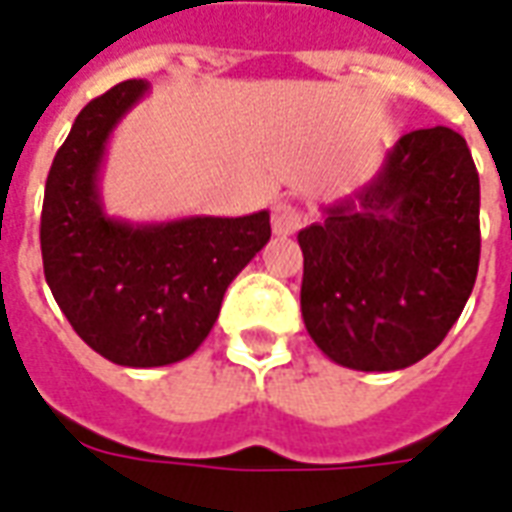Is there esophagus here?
Returning <instances> with one entry per match:
<instances>
[{
	"instance_id": "1",
	"label": "esophagus",
	"mask_w": 512,
	"mask_h": 512,
	"mask_svg": "<svg viewBox=\"0 0 512 512\" xmlns=\"http://www.w3.org/2000/svg\"><path fill=\"white\" fill-rule=\"evenodd\" d=\"M303 226V212L292 204H278L273 209V231L278 237H289Z\"/></svg>"
}]
</instances>
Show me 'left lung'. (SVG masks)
<instances>
[{
    "instance_id": "obj_1",
    "label": "left lung",
    "mask_w": 512,
    "mask_h": 512,
    "mask_svg": "<svg viewBox=\"0 0 512 512\" xmlns=\"http://www.w3.org/2000/svg\"><path fill=\"white\" fill-rule=\"evenodd\" d=\"M300 311L333 364L394 372L444 342L480 267V176L447 126L416 129L297 234Z\"/></svg>"
}]
</instances>
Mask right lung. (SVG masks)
I'll list each match as a JSON object with an SVG mask.
<instances>
[{"mask_svg": "<svg viewBox=\"0 0 512 512\" xmlns=\"http://www.w3.org/2000/svg\"><path fill=\"white\" fill-rule=\"evenodd\" d=\"M121 82L76 115L46 179L41 253L46 284L82 342L134 369L192 355L215 328L228 284L270 242V212L134 223L110 215L101 168L112 132L146 99Z\"/></svg>", "mask_w": 512, "mask_h": 512, "instance_id": "add662e5", "label": "right lung"}]
</instances>
